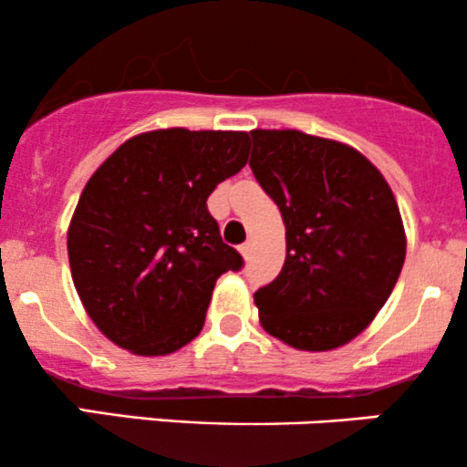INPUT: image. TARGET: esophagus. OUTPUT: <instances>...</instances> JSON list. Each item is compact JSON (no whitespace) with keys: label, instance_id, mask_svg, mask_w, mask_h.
I'll list each match as a JSON object with an SVG mask.
<instances>
[{"label":"esophagus","instance_id":"obj_1","mask_svg":"<svg viewBox=\"0 0 467 467\" xmlns=\"http://www.w3.org/2000/svg\"><path fill=\"white\" fill-rule=\"evenodd\" d=\"M252 250H254V244H252V241H245V244L239 245V252H241V256H244V259H250Z\"/></svg>","mask_w":467,"mask_h":467}]
</instances>
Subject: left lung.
<instances>
[{
	"mask_svg": "<svg viewBox=\"0 0 467 467\" xmlns=\"http://www.w3.org/2000/svg\"><path fill=\"white\" fill-rule=\"evenodd\" d=\"M250 169L285 223L287 256L254 292L261 325L294 349L347 345L398 283L406 237L393 191L347 144L254 130Z\"/></svg>",
	"mask_w": 467,
	"mask_h": 467,
	"instance_id": "8db88e82",
	"label": "left lung"
}]
</instances>
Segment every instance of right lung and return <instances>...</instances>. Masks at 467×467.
I'll use <instances>...</instances> for the list:
<instances>
[{"mask_svg":"<svg viewBox=\"0 0 467 467\" xmlns=\"http://www.w3.org/2000/svg\"><path fill=\"white\" fill-rule=\"evenodd\" d=\"M248 153L245 131L158 130L120 144L85 184L67 230L72 281L118 347L166 356L200 334L215 281L244 267L206 200Z\"/></svg>","mask_w":467,"mask_h":467,"instance_id":"add662e5","label":"right lung"}]
</instances>
